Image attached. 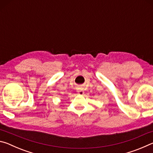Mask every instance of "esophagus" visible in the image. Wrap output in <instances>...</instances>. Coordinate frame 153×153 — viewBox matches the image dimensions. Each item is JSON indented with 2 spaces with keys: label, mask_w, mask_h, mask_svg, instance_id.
<instances>
[{
  "label": "esophagus",
  "mask_w": 153,
  "mask_h": 153,
  "mask_svg": "<svg viewBox=\"0 0 153 153\" xmlns=\"http://www.w3.org/2000/svg\"><path fill=\"white\" fill-rule=\"evenodd\" d=\"M84 91H83V89L81 86L78 87V94H84Z\"/></svg>",
  "instance_id": "esophagus-1"
}]
</instances>
